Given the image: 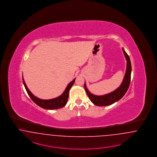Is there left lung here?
Here are the masks:
<instances>
[{"instance_id":"obj_1","label":"left lung","mask_w":157,"mask_h":157,"mask_svg":"<svg viewBox=\"0 0 157 157\" xmlns=\"http://www.w3.org/2000/svg\"><path fill=\"white\" fill-rule=\"evenodd\" d=\"M123 53L127 60V68L125 74L124 75L123 82L121 86L114 90V91L103 95V96H96L91 94L86 87V84L84 83V89L87 93L91 101L94 104L98 106H107L111 105L116 101L120 100L123 96L125 95L127 91L131 81V64L130 57L125 52L124 49L122 48Z\"/></svg>"}]
</instances>
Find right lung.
<instances>
[{
	"instance_id": "obj_1",
	"label": "right lung",
	"mask_w": 157,
	"mask_h": 157,
	"mask_svg": "<svg viewBox=\"0 0 157 157\" xmlns=\"http://www.w3.org/2000/svg\"><path fill=\"white\" fill-rule=\"evenodd\" d=\"M75 78L72 82H70L68 84L65 91L61 96L50 100H42L35 97L27 88V86L23 78V82L29 96L37 105H38L39 106L44 109H59L65 106L68 100L69 90L73 85L74 82H75Z\"/></svg>"
}]
</instances>
